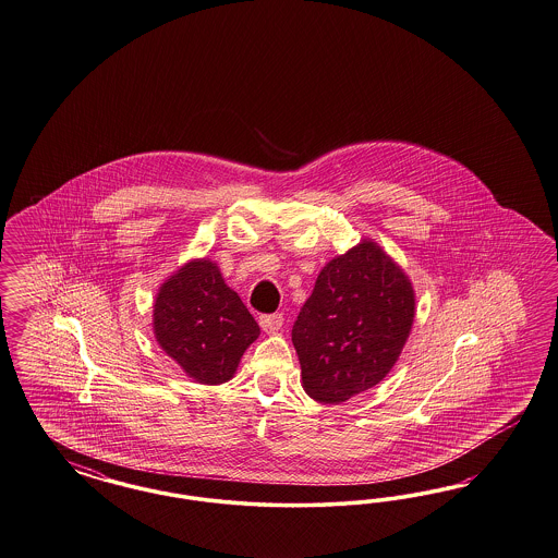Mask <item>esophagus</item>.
Returning a JSON list of instances; mask_svg holds the SVG:
<instances>
[{
	"instance_id": "obj_1",
	"label": "esophagus",
	"mask_w": 558,
	"mask_h": 558,
	"mask_svg": "<svg viewBox=\"0 0 558 558\" xmlns=\"http://www.w3.org/2000/svg\"><path fill=\"white\" fill-rule=\"evenodd\" d=\"M259 326L266 331V333H278L282 326H284V317L280 313H274V315H262L259 317Z\"/></svg>"
}]
</instances>
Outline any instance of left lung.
<instances>
[{"mask_svg": "<svg viewBox=\"0 0 558 558\" xmlns=\"http://www.w3.org/2000/svg\"><path fill=\"white\" fill-rule=\"evenodd\" d=\"M414 315L410 278L373 239L327 262L292 326L308 398L340 404L381 384Z\"/></svg>", "mask_w": 558, "mask_h": 558, "instance_id": "obj_1", "label": "left lung"}]
</instances>
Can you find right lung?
Returning a JSON list of instances; mask_svg holds the SVG:
<instances>
[{
  "instance_id": "obj_1",
  "label": "right lung",
  "mask_w": 558,
  "mask_h": 558,
  "mask_svg": "<svg viewBox=\"0 0 558 558\" xmlns=\"http://www.w3.org/2000/svg\"><path fill=\"white\" fill-rule=\"evenodd\" d=\"M154 338L195 384H227L259 326L208 257L169 276L153 305Z\"/></svg>"
}]
</instances>
